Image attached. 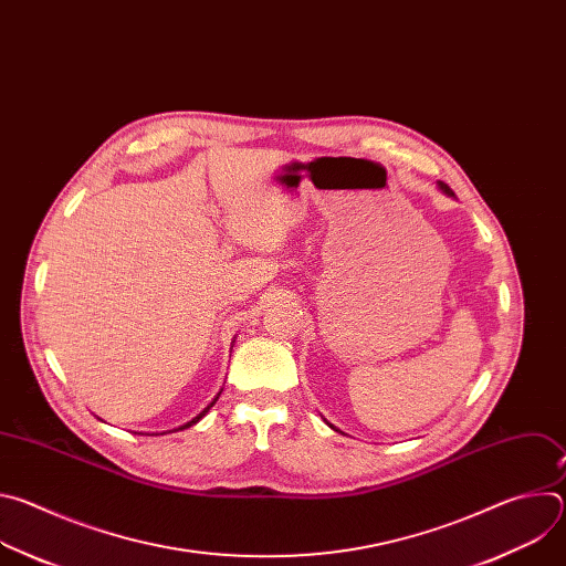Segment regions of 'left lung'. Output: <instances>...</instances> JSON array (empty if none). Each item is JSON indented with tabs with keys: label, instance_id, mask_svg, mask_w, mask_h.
Instances as JSON below:
<instances>
[{
	"label": "left lung",
	"instance_id": "1",
	"mask_svg": "<svg viewBox=\"0 0 566 566\" xmlns=\"http://www.w3.org/2000/svg\"><path fill=\"white\" fill-rule=\"evenodd\" d=\"M437 186H439V190H441V192H446V195H448V197H454V195H452V190H450V188H448V186H446V184H443V181H439V184H437ZM327 423H329V421H327ZM329 428H334V426H332V423H329ZM334 430H336V428H334ZM336 432H338V430H336Z\"/></svg>",
	"mask_w": 566,
	"mask_h": 566
}]
</instances>
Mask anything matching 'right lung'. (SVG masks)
<instances>
[{
  "mask_svg": "<svg viewBox=\"0 0 566 566\" xmlns=\"http://www.w3.org/2000/svg\"><path fill=\"white\" fill-rule=\"evenodd\" d=\"M219 394H221V391H219ZM219 394H217V396H214V398H212V400L208 402V406H206V408H203V410H201V412H199V415H197V417H195L192 421H188V423H184V426H179V428H175V430H168V432H179V430H188V428H192L195 423H199V421H201V419H203V417H206V415L210 412V408H212V406H214V402H217ZM168 432H160V434H168Z\"/></svg>",
  "mask_w": 566,
  "mask_h": 566,
  "instance_id": "obj_1",
  "label": "right lung"
}]
</instances>
